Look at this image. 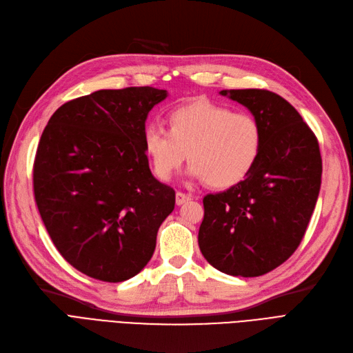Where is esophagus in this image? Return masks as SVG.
I'll return each instance as SVG.
<instances>
[{"mask_svg":"<svg viewBox=\"0 0 353 353\" xmlns=\"http://www.w3.org/2000/svg\"><path fill=\"white\" fill-rule=\"evenodd\" d=\"M190 199H192V196H190V194H188V193H183V192H177L176 193V203L177 205H183V203L189 202Z\"/></svg>","mask_w":353,"mask_h":353,"instance_id":"esophagus-1","label":"esophagus"}]
</instances>
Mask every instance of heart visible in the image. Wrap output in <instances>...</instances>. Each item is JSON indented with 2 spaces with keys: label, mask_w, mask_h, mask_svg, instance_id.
<instances>
[{
  "label": "heart",
  "mask_w": 353,
  "mask_h": 353,
  "mask_svg": "<svg viewBox=\"0 0 353 353\" xmlns=\"http://www.w3.org/2000/svg\"><path fill=\"white\" fill-rule=\"evenodd\" d=\"M142 141L160 180L172 179L189 152L190 177L227 189L254 168L263 148V130L249 113L196 100L170 113L168 129L157 123L145 126Z\"/></svg>",
  "instance_id": "1"
}]
</instances>
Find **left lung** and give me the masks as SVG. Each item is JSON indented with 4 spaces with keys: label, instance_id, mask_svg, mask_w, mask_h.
Segmentation results:
<instances>
[{
    "label": "left lung",
    "instance_id": "1",
    "mask_svg": "<svg viewBox=\"0 0 353 353\" xmlns=\"http://www.w3.org/2000/svg\"><path fill=\"white\" fill-rule=\"evenodd\" d=\"M263 130L254 168L239 185L203 198L198 243L215 269L253 278L276 269L301 243L321 185L319 141L292 104L269 90H223Z\"/></svg>",
    "mask_w": 353,
    "mask_h": 353
}]
</instances>
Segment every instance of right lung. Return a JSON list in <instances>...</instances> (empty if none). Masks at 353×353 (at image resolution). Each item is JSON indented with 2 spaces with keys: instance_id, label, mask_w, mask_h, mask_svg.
Instances as JSON below:
<instances>
[{
  "instance_id": "right-lung-1",
  "label": "right lung",
  "mask_w": 353,
  "mask_h": 353,
  "mask_svg": "<svg viewBox=\"0 0 353 353\" xmlns=\"http://www.w3.org/2000/svg\"><path fill=\"white\" fill-rule=\"evenodd\" d=\"M165 90H99L50 116L33 164L39 214L61 256L103 282L135 276L150 262L176 192L148 165L142 134Z\"/></svg>"
}]
</instances>
